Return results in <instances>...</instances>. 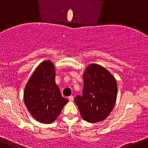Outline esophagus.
Wrapping results in <instances>:
<instances>
[{
    "mask_svg": "<svg viewBox=\"0 0 148 148\" xmlns=\"http://www.w3.org/2000/svg\"><path fill=\"white\" fill-rule=\"evenodd\" d=\"M69 101H73V100H74V97H73L72 95H70V96L69 97Z\"/></svg>",
    "mask_w": 148,
    "mask_h": 148,
    "instance_id": "1",
    "label": "esophagus"
}]
</instances>
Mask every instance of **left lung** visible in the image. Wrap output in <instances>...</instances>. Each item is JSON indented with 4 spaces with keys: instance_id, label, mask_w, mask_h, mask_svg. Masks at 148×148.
<instances>
[{
    "instance_id": "1",
    "label": "left lung",
    "mask_w": 148,
    "mask_h": 148,
    "mask_svg": "<svg viewBox=\"0 0 148 148\" xmlns=\"http://www.w3.org/2000/svg\"><path fill=\"white\" fill-rule=\"evenodd\" d=\"M82 95L74 98L84 120L95 123L105 119L116 103L117 85L115 79L102 66L92 64L83 75Z\"/></svg>"
}]
</instances>
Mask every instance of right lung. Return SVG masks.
<instances>
[{
  "mask_svg": "<svg viewBox=\"0 0 148 148\" xmlns=\"http://www.w3.org/2000/svg\"><path fill=\"white\" fill-rule=\"evenodd\" d=\"M55 76L51 62H43L36 68L24 89L26 107L37 121L44 124L53 122L68 102L62 97Z\"/></svg>",
  "mask_w": 148,
  "mask_h": 148,
  "instance_id": "right-lung-1",
  "label": "right lung"
}]
</instances>
